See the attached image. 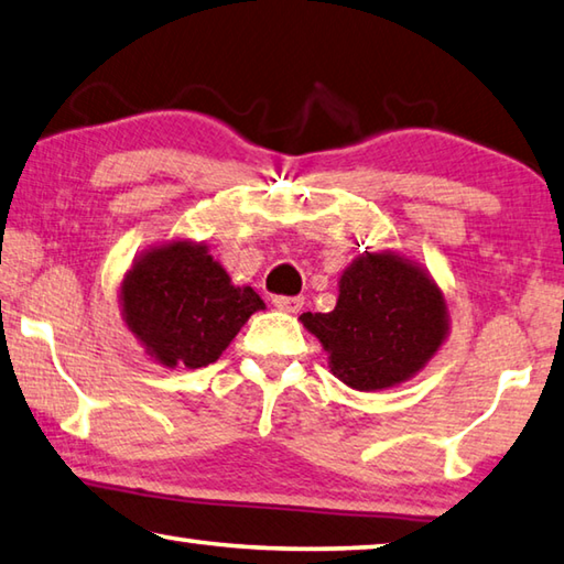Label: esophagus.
I'll return each mask as SVG.
<instances>
[{"label": "esophagus", "mask_w": 564, "mask_h": 564, "mask_svg": "<svg viewBox=\"0 0 564 564\" xmlns=\"http://www.w3.org/2000/svg\"><path fill=\"white\" fill-rule=\"evenodd\" d=\"M272 304L276 310H282L288 314H297L304 307V300L302 297H284V294H280V297L272 300Z\"/></svg>", "instance_id": "34e87169"}]
</instances>
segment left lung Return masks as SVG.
<instances>
[{"mask_svg": "<svg viewBox=\"0 0 564 564\" xmlns=\"http://www.w3.org/2000/svg\"><path fill=\"white\" fill-rule=\"evenodd\" d=\"M300 319L329 351L334 377L357 391H381L411 379L448 334L436 282L397 252L357 257L339 280L337 307Z\"/></svg>", "mask_w": 564, "mask_h": 564, "instance_id": "left-lung-1", "label": "left lung"}]
</instances>
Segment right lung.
<instances>
[{"mask_svg": "<svg viewBox=\"0 0 564 564\" xmlns=\"http://www.w3.org/2000/svg\"><path fill=\"white\" fill-rule=\"evenodd\" d=\"M121 307L155 361L200 369L220 359L264 302L252 288H235L205 245L175 240L138 257L123 276Z\"/></svg>", "mask_w": 564, "mask_h": 564, "instance_id": "1", "label": "right lung"}]
</instances>
